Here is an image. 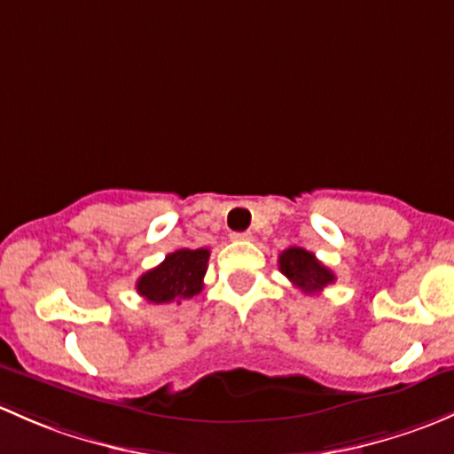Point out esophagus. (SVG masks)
I'll list each match as a JSON object with an SVG mask.
<instances>
[{
  "label": "esophagus",
  "mask_w": 454,
  "mask_h": 454,
  "mask_svg": "<svg viewBox=\"0 0 454 454\" xmlns=\"http://www.w3.org/2000/svg\"><path fill=\"white\" fill-rule=\"evenodd\" d=\"M231 238L233 240H254V236L249 231H236Z\"/></svg>",
  "instance_id": "esophagus-1"
}]
</instances>
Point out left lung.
<instances>
[{"label": "left lung", "instance_id": "1", "mask_svg": "<svg viewBox=\"0 0 454 454\" xmlns=\"http://www.w3.org/2000/svg\"><path fill=\"white\" fill-rule=\"evenodd\" d=\"M279 270L291 279L293 286L306 295H317L336 279L328 266L321 264L315 254L301 247H291L279 254Z\"/></svg>", "mask_w": 454, "mask_h": 454}]
</instances>
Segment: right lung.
<instances>
[{
	"label": "right lung",
	"mask_w": 454,
	"mask_h": 454,
	"mask_svg": "<svg viewBox=\"0 0 454 454\" xmlns=\"http://www.w3.org/2000/svg\"><path fill=\"white\" fill-rule=\"evenodd\" d=\"M209 249H179L137 279V293L151 303H181L203 291Z\"/></svg>",
	"instance_id": "right-lung-1"
}]
</instances>
